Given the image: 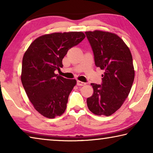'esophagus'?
<instances>
[{"label":"esophagus","mask_w":153,"mask_h":153,"mask_svg":"<svg viewBox=\"0 0 153 153\" xmlns=\"http://www.w3.org/2000/svg\"><path fill=\"white\" fill-rule=\"evenodd\" d=\"M77 86H84V85H86V83L81 82V81H79V80H77Z\"/></svg>","instance_id":"34e87169"}]
</instances>
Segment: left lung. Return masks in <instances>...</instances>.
I'll list each match as a JSON object with an SVG mask.
<instances>
[{"instance_id": "8db88e82", "label": "left lung", "mask_w": 153, "mask_h": 153, "mask_svg": "<svg viewBox=\"0 0 153 153\" xmlns=\"http://www.w3.org/2000/svg\"><path fill=\"white\" fill-rule=\"evenodd\" d=\"M96 66L104 70L102 84H91L94 93L87 98L89 110L97 115L110 116L128 97L135 71L128 46L117 34L95 30L86 32Z\"/></svg>"}]
</instances>
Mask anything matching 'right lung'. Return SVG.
Wrapping results in <instances>:
<instances>
[{"instance_id": "obj_1", "label": "right lung", "mask_w": 153, "mask_h": 153, "mask_svg": "<svg viewBox=\"0 0 153 153\" xmlns=\"http://www.w3.org/2000/svg\"><path fill=\"white\" fill-rule=\"evenodd\" d=\"M85 37L82 32L45 34L33 40L25 51L21 79L33 107L44 117L55 118L65 111L77 82L58 76L55 71L63 67L67 51Z\"/></svg>"}]
</instances>
